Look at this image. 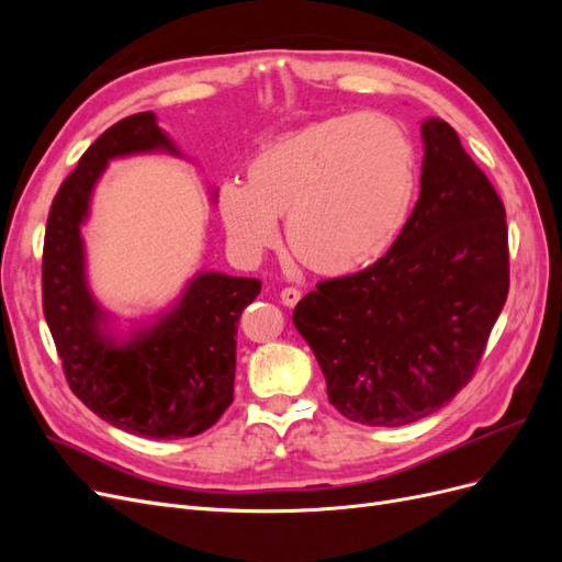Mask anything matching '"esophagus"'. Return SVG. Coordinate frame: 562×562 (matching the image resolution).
Wrapping results in <instances>:
<instances>
[{
  "label": "esophagus",
  "instance_id": "34e87169",
  "mask_svg": "<svg viewBox=\"0 0 562 562\" xmlns=\"http://www.w3.org/2000/svg\"><path fill=\"white\" fill-rule=\"evenodd\" d=\"M300 297H302L300 288L288 285V288H283V291H281V302L285 304V307H295V304L300 302Z\"/></svg>",
  "mask_w": 562,
  "mask_h": 562
}]
</instances>
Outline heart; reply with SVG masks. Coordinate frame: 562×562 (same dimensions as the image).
<instances>
[{
	"instance_id": "b5f03b06",
	"label": "heart",
	"mask_w": 562,
	"mask_h": 562,
	"mask_svg": "<svg viewBox=\"0 0 562 562\" xmlns=\"http://www.w3.org/2000/svg\"><path fill=\"white\" fill-rule=\"evenodd\" d=\"M419 155L411 133L380 112L318 119L262 145L246 184L217 192L232 248L258 258L279 241L316 274H353L391 250L413 215Z\"/></svg>"
}]
</instances>
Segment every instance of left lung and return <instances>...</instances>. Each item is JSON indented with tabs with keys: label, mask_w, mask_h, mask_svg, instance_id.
Here are the masks:
<instances>
[{
	"label": "left lung",
	"mask_w": 562,
	"mask_h": 562,
	"mask_svg": "<svg viewBox=\"0 0 562 562\" xmlns=\"http://www.w3.org/2000/svg\"><path fill=\"white\" fill-rule=\"evenodd\" d=\"M422 190L391 250L318 281L293 314L351 422L403 427L469 384L508 295L506 211L443 119L422 124Z\"/></svg>",
	"instance_id": "left-lung-1"
}]
</instances>
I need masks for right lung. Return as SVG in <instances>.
<instances>
[{
  "label": "right lung",
  "mask_w": 562,
  "mask_h": 562,
  "mask_svg": "<svg viewBox=\"0 0 562 562\" xmlns=\"http://www.w3.org/2000/svg\"><path fill=\"white\" fill-rule=\"evenodd\" d=\"M151 149L180 155L155 114L140 112L110 126L83 151L50 203L42 300L75 396L116 429L176 440L211 429L232 405L236 328L262 283L203 271L157 323L124 342L108 333V314L87 285L79 227L108 161Z\"/></svg>",
  "instance_id": "add662e5"
}]
</instances>
